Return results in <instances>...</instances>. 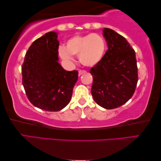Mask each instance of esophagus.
<instances>
[{
    "label": "esophagus",
    "mask_w": 161,
    "mask_h": 161,
    "mask_svg": "<svg viewBox=\"0 0 161 161\" xmlns=\"http://www.w3.org/2000/svg\"><path fill=\"white\" fill-rule=\"evenodd\" d=\"M85 73H86V71L84 70H79V72H78L79 75H83V74H85Z\"/></svg>",
    "instance_id": "obj_1"
}]
</instances>
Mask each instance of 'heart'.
Listing matches in <instances>:
<instances>
[{
  "mask_svg": "<svg viewBox=\"0 0 161 161\" xmlns=\"http://www.w3.org/2000/svg\"><path fill=\"white\" fill-rule=\"evenodd\" d=\"M106 43L104 38L97 33L76 35L66 41L65 47L60 46L58 53L67 62L73 60V55H78L80 62L86 66H93L103 57Z\"/></svg>",
  "mask_w": 161,
  "mask_h": 161,
  "instance_id": "heart-1",
  "label": "heart"
}]
</instances>
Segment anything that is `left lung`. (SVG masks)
Instances as JSON below:
<instances>
[{"mask_svg": "<svg viewBox=\"0 0 161 161\" xmlns=\"http://www.w3.org/2000/svg\"><path fill=\"white\" fill-rule=\"evenodd\" d=\"M108 49L102 60L92 67L91 94L105 109L116 108L128 101L138 83L136 52L124 37L110 28L103 29Z\"/></svg>", "mask_w": 161, "mask_h": 161, "instance_id": "left-lung-1", "label": "left lung"}]
</instances>
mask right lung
Masks as SVG:
<instances>
[{
  "label": "right lung",
  "mask_w": 161,
  "mask_h": 161,
  "mask_svg": "<svg viewBox=\"0 0 161 161\" xmlns=\"http://www.w3.org/2000/svg\"><path fill=\"white\" fill-rule=\"evenodd\" d=\"M57 38L52 31L36 39L26 52L21 68L29 101L47 111H59L69 103L78 78L77 70L67 71L58 63Z\"/></svg>",
  "instance_id": "add662e5"
}]
</instances>
